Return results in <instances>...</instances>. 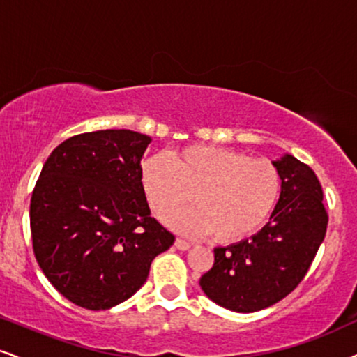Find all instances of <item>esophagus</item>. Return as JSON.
Here are the masks:
<instances>
[{
	"instance_id": "34e87169",
	"label": "esophagus",
	"mask_w": 357,
	"mask_h": 357,
	"mask_svg": "<svg viewBox=\"0 0 357 357\" xmlns=\"http://www.w3.org/2000/svg\"><path fill=\"white\" fill-rule=\"evenodd\" d=\"M175 246H177L178 250H182V252H187V250H190V243H188V241H185V240H182V238H177L175 240Z\"/></svg>"
}]
</instances>
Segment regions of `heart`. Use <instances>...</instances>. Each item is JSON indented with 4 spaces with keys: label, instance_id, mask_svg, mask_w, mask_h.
Masks as SVG:
<instances>
[{
    "label": "heart",
    "instance_id": "obj_1",
    "mask_svg": "<svg viewBox=\"0 0 357 357\" xmlns=\"http://www.w3.org/2000/svg\"><path fill=\"white\" fill-rule=\"evenodd\" d=\"M140 187L158 218L185 204L192 193L195 207L165 218L172 230L236 241L259 230L275 210L281 177L266 160L230 149L192 145L167 157L145 158Z\"/></svg>",
    "mask_w": 357,
    "mask_h": 357
}]
</instances>
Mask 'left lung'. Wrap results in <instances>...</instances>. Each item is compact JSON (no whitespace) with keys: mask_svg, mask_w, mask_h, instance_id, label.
Instances as JSON below:
<instances>
[{"mask_svg":"<svg viewBox=\"0 0 357 357\" xmlns=\"http://www.w3.org/2000/svg\"><path fill=\"white\" fill-rule=\"evenodd\" d=\"M271 164L280 172L281 192L270 222L250 238L215 248L213 266L200 278L210 300L236 313H255L288 296L326 235L328 213L314 172L289 153Z\"/></svg>","mask_w":357,"mask_h":357,"instance_id":"1","label":"left lung"}]
</instances>
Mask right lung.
Segmentation results:
<instances>
[{
	"mask_svg": "<svg viewBox=\"0 0 357 357\" xmlns=\"http://www.w3.org/2000/svg\"><path fill=\"white\" fill-rule=\"evenodd\" d=\"M151 140L127 129L86 132L57 145L43 167L29 208L34 257L74 305L100 311L129 300L174 245L140 187Z\"/></svg>",
	"mask_w": 357,
	"mask_h": 357,
	"instance_id": "add662e5",
	"label": "right lung"
}]
</instances>
